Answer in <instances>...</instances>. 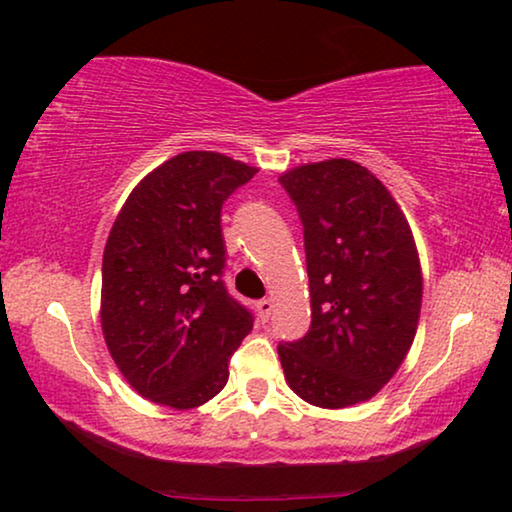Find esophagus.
Listing matches in <instances>:
<instances>
[{
	"label": "esophagus",
	"instance_id": "34e87169",
	"mask_svg": "<svg viewBox=\"0 0 512 512\" xmlns=\"http://www.w3.org/2000/svg\"><path fill=\"white\" fill-rule=\"evenodd\" d=\"M257 312H259V319H262V322H269V317L273 312V301L271 299L257 301Z\"/></svg>",
	"mask_w": 512,
	"mask_h": 512
}]
</instances>
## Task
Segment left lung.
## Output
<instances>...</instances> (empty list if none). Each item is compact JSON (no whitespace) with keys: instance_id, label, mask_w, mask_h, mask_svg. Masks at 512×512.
<instances>
[{"instance_id":"obj_1","label":"left lung","mask_w":512,"mask_h":512,"mask_svg":"<svg viewBox=\"0 0 512 512\" xmlns=\"http://www.w3.org/2000/svg\"><path fill=\"white\" fill-rule=\"evenodd\" d=\"M303 225L312 322L280 342L287 384L305 402L342 409L370 400L414 342L423 278L414 234L384 183L331 158L280 177Z\"/></svg>"}]
</instances>
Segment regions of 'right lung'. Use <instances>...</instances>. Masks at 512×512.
<instances>
[{
    "mask_svg": "<svg viewBox=\"0 0 512 512\" xmlns=\"http://www.w3.org/2000/svg\"><path fill=\"white\" fill-rule=\"evenodd\" d=\"M255 174L216 151H186L137 183L114 220L101 326L114 363L142 398L193 409L227 384L230 356L255 317L225 287L220 211Z\"/></svg>",
    "mask_w": 512,
    "mask_h": 512,
    "instance_id": "obj_1",
    "label": "right lung"
}]
</instances>
